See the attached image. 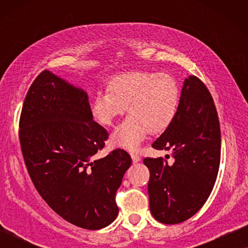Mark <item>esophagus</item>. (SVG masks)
<instances>
[{
    "instance_id": "obj_1",
    "label": "esophagus",
    "mask_w": 248,
    "mask_h": 248,
    "mask_svg": "<svg viewBox=\"0 0 248 248\" xmlns=\"http://www.w3.org/2000/svg\"><path fill=\"white\" fill-rule=\"evenodd\" d=\"M131 157H132V160H133V162H139L141 160L140 155H139L137 152H134V151L131 152Z\"/></svg>"
}]
</instances>
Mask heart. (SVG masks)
<instances>
[{
  "mask_svg": "<svg viewBox=\"0 0 248 248\" xmlns=\"http://www.w3.org/2000/svg\"><path fill=\"white\" fill-rule=\"evenodd\" d=\"M181 89L169 73L133 71L120 74L93 100V115L98 123L110 125L126 110L128 116L117 127L113 141L125 148H137L147 137L161 133L175 120Z\"/></svg>",
  "mask_w": 248,
  "mask_h": 248,
  "instance_id": "heart-1",
  "label": "heart"
}]
</instances>
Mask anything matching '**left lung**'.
Listing matches in <instances>:
<instances>
[{
  "label": "left lung",
  "instance_id": "obj_1",
  "mask_svg": "<svg viewBox=\"0 0 248 248\" xmlns=\"http://www.w3.org/2000/svg\"><path fill=\"white\" fill-rule=\"evenodd\" d=\"M172 150L174 164L164 158H144L152 216L166 225L194 216L211 194L220 165L219 117L212 96L198 77L184 81L178 110L168 128L152 143Z\"/></svg>",
  "mask_w": 248,
  "mask_h": 248
}]
</instances>
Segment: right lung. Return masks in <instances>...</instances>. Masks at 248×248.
Listing matches in <instances>:
<instances>
[{"label":"right lung","mask_w":248,"mask_h":248,"mask_svg":"<svg viewBox=\"0 0 248 248\" xmlns=\"http://www.w3.org/2000/svg\"><path fill=\"white\" fill-rule=\"evenodd\" d=\"M108 133L93 120L89 98L49 71L30 86L19 121V140L37 192L57 215L83 229L97 230L116 219L115 201L131 155L103 150Z\"/></svg>","instance_id":"obj_1"}]
</instances>
